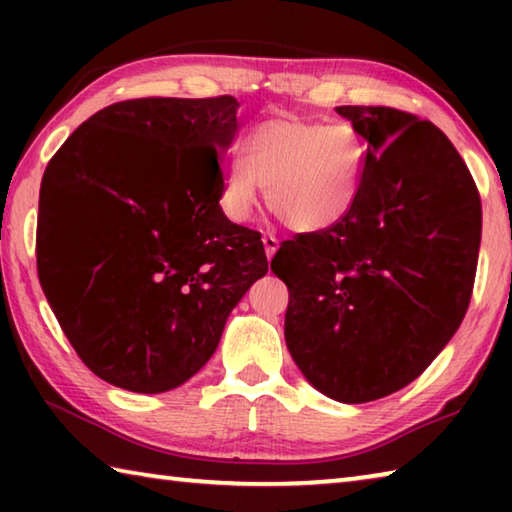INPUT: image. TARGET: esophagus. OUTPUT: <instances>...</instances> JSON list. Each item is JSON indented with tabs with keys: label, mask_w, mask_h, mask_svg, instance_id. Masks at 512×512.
<instances>
[{
	"label": "esophagus",
	"mask_w": 512,
	"mask_h": 512,
	"mask_svg": "<svg viewBox=\"0 0 512 512\" xmlns=\"http://www.w3.org/2000/svg\"><path fill=\"white\" fill-rule=\"evenodd\" d=\"M264 241V250H266V257L273 259V255L277 253V248H280V241H277L273 235H264L262 237Z\"/></svg>",
	"instance_id": "obj_1"
}]
</instances>
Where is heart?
Listing matches in <instances>:
<instances>
[{
    "instance_id": "obj_1",
    "label": "heart",
    "mask_w": 512,
    "mask_h": 512,
    "mask_svg": "<svg viewBox=\"0 0 512 512\" xmlns=\"http://www.w3.org/2000/svg\"><path fill=\"white\" fill-rule=\"evenodd\" d=\"M244 153L221 187V207L232 221L250 219L262 187L271 212L296 232L334 228L359 203L366 144L350 124L271 117L246 135Z\"/></svg>"
}]
</instances>
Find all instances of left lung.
<instances>
[{"label": "left lung", "instance_id": "obj_1", "mask_svg": "<svg viewBox=\"0 0 512 512\" xmlns=\"http://www.w3.org/2000/svg\"><path fill=\"white\" fill-rule=\"evenodd\" d=\"M368 142L354 212L284 241V339L302 375L336 402L379 400L420 377L470 307L481 198L447 135L386 106H339Z\"/></svg>", "mask_w": 512, "mask_h": 512}]
</instances>
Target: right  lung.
<instances>
[{
	"label": "right lung",
	"instance_id": "right-lung-1",
	"mask_svg": "<svg viewBox=\"0 0 512 512\" xmlns=\"http://www.w3.org/2000/svg\"><path fill=\"white\" fill-rule=\"evenodd\" d=\"M235 97L119 101L76 128L40 185L36 259L94 375L164 393L196 375L268 262L221 210Z\"/></svg>",
	"mask_w": 512,
	"mask_h": 512
}]
</instances>
